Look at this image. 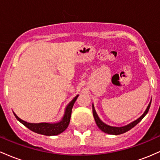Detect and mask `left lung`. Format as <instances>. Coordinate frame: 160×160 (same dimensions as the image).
<instances>
[{
  "label": "left lung",
  "instance_id": "1",
  "mask_svg": "<svg viewBox=\"0 0 160 160\" xmlns=\"http://www.w3.org/2000/svg\"><path fill=\"white\" fill-rule=\"evenodd\" d=\"M150 104H151V101L150 102V103H149L148 107H147L146 110H145V112H143V114L141 116V117L138 118V119H136L135 121L132 122H131L130 124H128V125H125V126H122V127L110 126V125H107V124L104 123L103 122H102L101 120L100 119V118L98 117V114H97L96 111H95L94 104H92L93 115H94V118L95 122H96L97 125H98V128H99L100 130L102 131V132H105V133L109 134H114V135H118V134H121L125 133V132H128V131L130 130V129H132V128H134V127L135 126V125H137L138 123H139L140 122H141V120H142L143 118L144 117V116L147 115V113H148V112L149 109H150Z\"/></svg>",
  "mask_w": 160,
  "mask_h": 160
}]
</instances>
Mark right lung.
<instances>
[{"label":"right lung","instance_id":"1","mask_svg":"<svg viewBox=\"0 0 160 160\" xmlns=\"http://www.w3.org/2000/svg\"><path fill=\"white\" fill-rule=\"evenodd\" d=\"M78 95L75 97L67 105L66 107L65 113H64L63 117L60 120V122L57 123H29L25 122L19 119V117L13 112L14 116L17 118V120H19L21 123L23 124L25 126L27 127L28 129L32 131V132H35V133L43 134V135L47 136H52V135H57L62 133V132L67 128L68 125H69V122H70L71 113H72V109L73 105H74L75 102L76 101V99L78 98Z\"/></svg>","mask_w":160,"mask_h":160}]
</instances>
